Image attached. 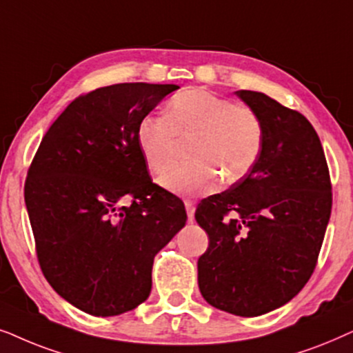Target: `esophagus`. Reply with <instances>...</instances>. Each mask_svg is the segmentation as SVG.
<instances>
[{
	"label": "esophagus",
	"mask_w": 353,
	"mask_h": 353,
	"mask_svg": "<svg viewBox=\"0 0 353 353\" xmlns=\"http://www.w3.org/2000/svg\"><path fill=\"white\" fill-rule=\"evenodd\" d=\"M184 205H185V211H187V218H189V221L192 223V221H194V216H195V203L192 200H185Z\"/></svg>",
	"instance_id": "1"
}]
</instances>
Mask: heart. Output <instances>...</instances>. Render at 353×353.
I'll return each mask as SVG.
<instances>
[{"mask_svg": "<svg viewBox=\"0 0 353 353\" xmlns=\"http://www.w3.org/2000/svg\"><path fill=\"white\" fill-rule=\"evenodd\" d=\"M194 139L189 157L159 179L179 195H203L241 181L255 166L263 150L265 130L260 116L208 90L182 92L169 101L166 116L148 114L140 121L139 147L154 174H163L179 152V140Z\"/></svg>", "mask_w": 353, "mask_h": 353, "instance_id": "obj_1", "label": "heart"}]
</instances>
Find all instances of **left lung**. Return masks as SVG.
<instances>
[{"instance_id":"obj_1","label":"left lung","mask_w":353,"mask_h":353,"mask_svg":"<svg viewBox=\"0 0 353 353\" xmlns=\"http://www.w3.org/2000/svg\"><path fill=\"white\" fill-rule=\"evenodd\" d=\"M236 95L260 116V158L223 194L196 206L210 243L199 258V288L214 308L260 316L308 283L330 223V169L316 130L299 111L265 93Z\"/></svg>"}]
</instances>
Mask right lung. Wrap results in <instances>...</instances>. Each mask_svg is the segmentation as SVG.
Listing matches in <instances>:
<instances>
[{"instance_id": "obj_1", "label": "right lung", "mask_w": 353, "mask_h": 353, "mask_svg": "<svg viewBox=\"0 0 353 353\" xmlns=\"http://www.w3.org/2000/svg\"><path fill=\"white\" fill-rule=\"evenodd\" d=\"M177 88L116 83L75 98L27 172L23 196L43 276L93 316L145 302L154 255L185 225L184 203L153 184L137 140L140 121Z\"/></svg>"}]
</instances>
